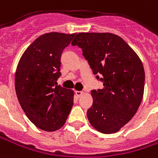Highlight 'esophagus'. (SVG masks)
I'll return each instance as SVG.
<instances>
[{"label":"esophagus","instance_id":"esophagus-1","mask_svg":"<svg viewBox=\"0 0 158 158\" xmlns=\"http://www.w3.org/2000/svg\"><path fill=\"white\" fill-rule=\"evenodd\" d=\"M76 96H77V98H80L83 94H84V91H80V90H78V91H76L75 92Z\"/></svg>","mask_w":158,"mask_h":158}]
</instances>
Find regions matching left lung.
Returning <instances> with one entry per match:
<instances>
[{
  "label": "left lung",
  "mask_w": 158,
  "mask_h": 158,
  "mask_svg": "<svg viewBox=\"0 0 158 158\" xmlns=\"http://www.w3.org/2000/svg\"><path fill=\"white\" fill-rule=\"evenodd\" d=\"M72 45L82 48L93 73L102 76L103 89L90 91L93 103L87 110L89 122L100 133H116L133 117L142 102V61L125 41L112 33H79Z\"/></svg>",
  "instance_id": "1"
}]
</instances>
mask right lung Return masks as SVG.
<instances>
[{"label":"right lung","instance_id":"add662e5","mask_svg":"<svg viewBox=\"0 0 158 158\" xmlns=\"http://www.w3.org/2000/svg\"><path fill=\"white\" fill-rule=\"evenodd\" d=\"M76 33H45L22 55L15 73L19 104L38 128L54 132L63 127L73 104V90L57 85L60 56Z\"/></svg>","mask_w":158,"mask_h":158}]
</instances>
